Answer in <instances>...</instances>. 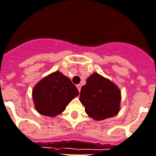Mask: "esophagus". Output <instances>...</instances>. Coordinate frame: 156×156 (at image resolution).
I'll return each mask as SVG.
<instances>
[{
  "mask_svg": "<svg viewBox=\"0 0 156 156\" xmlns=\"http://www.w3.org/2000/svg\"><path fill=\"white\" fill-rule=\"evenodd\" d=\"M77 88H78V91H79V92H80V90H81V85L80 84H78V85H77Z\"/></svg>",
  "mask_w": 156,
  "mask_h": 156,
  "instance_id": "1",
  "label": "esophagus"
}]
</instances>
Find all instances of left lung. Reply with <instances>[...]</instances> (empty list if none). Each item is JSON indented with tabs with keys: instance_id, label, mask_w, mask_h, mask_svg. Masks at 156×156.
Wrapping results in <instances>:
<instances>
[{
	"instance_id": "1",
	"label": "left lung",
	"mask_w": 156,
	"mask_h": 156,
	"mask_svg": "<svg viewBox=\"0 0 156 156\" xmlns=\"http://www.w3.org/2000/svg\"><path fill=\"white\" fill-rule=\"evenodd\" d=\"M79 100L86 114L99 121L115 116L120 112L121 92L112 81L94 73L82 86Z\"/></svg>"
}]
</instances>
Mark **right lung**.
<instances>
[{
  "label": "right lung",
  "instance_id": "obj_1",
  "mask_svg": "<svg viewBox=\"0 0 156 156\" xmlns=\"http://www.w3.org/2000/svg\"><path fill=\"white\" fill-rule=\"evenodd\" d=\"M78 94L70 78L57 70L37 82L32 90V99L39 113L55 117L61 114Z\"/></svg>",
  "mask_w": 156,
  "mask_h": 156
}]
</instances>
